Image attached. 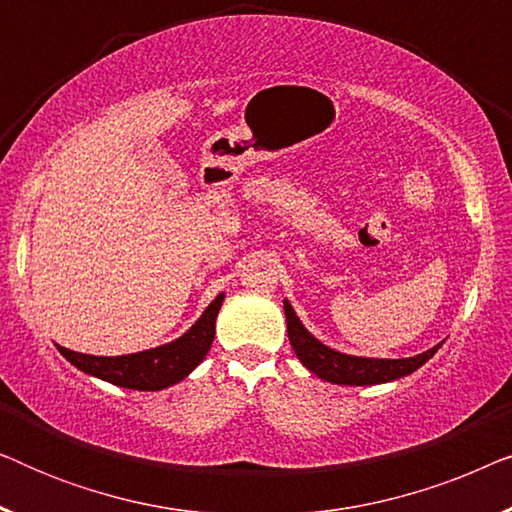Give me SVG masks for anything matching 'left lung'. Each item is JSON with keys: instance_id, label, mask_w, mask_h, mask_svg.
I'll return each instance as SVG.
<instances>
[{"instance_id": "obj_1", "label": "left lung", "mask_w": 512, "mask_h": 512, "mask_svg": "<svg viewBox=\"0 0 512 512\" xmlns=\"http://www.w3.org/2000/svg\"><path fill=\"white\" fill-rule=\"evenodd\" d=\"M284 314H286V331H289L291 347L300 363L314 373L321 380L333 384H349V387H366V384H382L398 380L415 373L422 368L438 347H431L429 352L410 356V359H363V356H349L340 354L335 349L321 345V342L310 335V331L300 324V319L293 312L289 300H284Z\"/></svg>"}]
</instances>
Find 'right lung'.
<instances>
[{
	"mask_svg": "<svg viewBox=\"0 0 512 512\" xmlns=\"http://www.w3.org/2000/svg\"><path fill=\"white\" fill-rule=\"evenodd\" d=\"M223 293L212 300L202 317L179 340L163 347L146 349L139 354L125 356H90L72 349L58 347L60 354L83 373L100 377L116 387L137 391H160L184 380L198 363L205 359L216 333V314L221 310Z\"/></svg>",
	"mask_w": 512,
	"mask_h": 512,
	"instance_id": "obj_1",
	"label": "right lung"
}]
</instances>
